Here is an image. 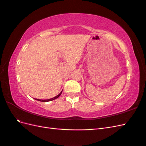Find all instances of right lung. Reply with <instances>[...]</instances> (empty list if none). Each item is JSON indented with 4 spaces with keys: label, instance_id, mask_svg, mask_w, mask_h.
<instances>
[{
    "label": "right lung",
    "instance_id": "add662e5",
    "mask_svg": "<svg viewBox=\"0 0 146 146\" xmlns=\"http://www.w3.org/2000/svg\"><path fill=\"white\" fill-rule=\"evenodd\" d=\"M61 92H62V91H61L60 93L58 94V95H57L56 96H55V98H52V99H47V100H41V99H35V100H38V101H41V102H48V101H52V100H54V99H57L58 98L59 96H60V95L61 94Z\"/></svg>",
    "mask_w": 146,
    "mask_h": 146
}]
</instances>
